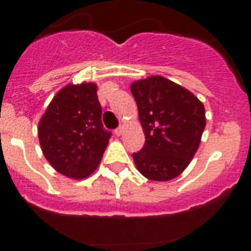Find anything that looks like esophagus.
<instances>
[{
	"instance_id": "esophagus-1",
	"label": "esophagus",
	"mask_w": 251,
	"mask_h": 251,
	"mask_svg": "<svg viewBox=\"0 0 251 251\" xmlns=\"http://www.w3.org/2000/svg\"><path fill=\"white\" fill-rule=\"evenodd\" d=\"M114 133H115V136H121L122 133H123V127H122V126H119V127L114 130Z\"/></svg>"
}]
</instances>
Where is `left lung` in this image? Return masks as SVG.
<instances>
[{
  "label": "left lung",
  "mask_w": 251,
  "mask_h": 251,
  "mask_svg": "<svg viewBox=\"0 0 251 251\" xmlns=\"http://www.w3.org/2000/svg\"><path fill=\"white\" fill-rule=\"evenodd\" d=\"M146 142L133 153L137 168L153 181H168L182 174L200 146L206 118L203 104L187 89L163 76L134 81Z\"/></svg>",
  "instance_id": "1"
}]
</instances>
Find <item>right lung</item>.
Listing matches in <instances>:
<instances>
[{"mask_svg":"<svg viewBox=\"0 0 251 251\" xmlns=\"http://www.w3.org/2000/svg\"><path fill=\"white\" fill-rule=\"evenodd\" d=\"M110 136L101 123V105L93 83L63 88L39 124L44 156L70 178H85L94 172Z\"/></svg>","mask_w":251,"mask_h":251,"instance_id":"add662e5","label":"right lung"}]
</instances>
